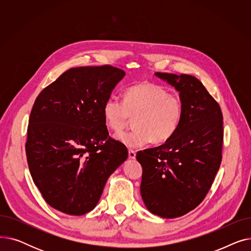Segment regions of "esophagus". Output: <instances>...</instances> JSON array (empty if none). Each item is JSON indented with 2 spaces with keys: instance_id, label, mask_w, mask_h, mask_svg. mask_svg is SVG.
<instances>
[{
  "instance_id": "34e87169",
  "label": "esophagus",
  "mask_w": 251,
  "mask_h": 251,
  "mask_svg": "<svg viewBox=\"0 0 251 251\" xmlns=\"http://www.w3.org/2000/svg\"><path fill=\"white\" fill-rule=\"evenodd\" d=\"M128 155H129V157H130L131 160H134L135 157H136V152H135L134 151L129 150V151H128Z\"/></svg>"
}]
</instances>
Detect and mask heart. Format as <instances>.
I'll return each instance as SVG.
<instances>
[{"label":"heart","mask_w":251,"mask_h":251,"mask_svg":"<svg viewBox=\"0 0 251 251\" xmlns=\"http://www.w3.org/2000/svg\"><path fill=\"white\" fill-rule=\"evenodd\" d=\"M183 116L182 98L152 82L130 86L123 100L111 97L102 107L104 124L115 134L122 132L135 117V129L118 136V140L130 149L144 147L151 140L156 144L167 142L177 133Z\"/></svg>","instance_id":"heart-1"}]
</instances>
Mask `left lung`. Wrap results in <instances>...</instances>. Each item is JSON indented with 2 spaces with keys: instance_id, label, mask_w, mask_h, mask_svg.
Masks as SVG:
<instances>
[{
  "instance_id": "obj_1",
  "label": "left lung",
  "mask_w": 251,
  "mask_h": 251,
  "mask_svg": "<svg viewBox=\"0 0 251 251\" xmlns=\"http://www.w3.org/2000/svg\"><path fill=\"white\" fill-rule=\"evenodd\" d=\"M179 91L184 116L177 133L162 146L140 151V193L150 212L166 219L186 215L207 194L222 162L223 114L194 76L156 72Z\"/></svg>"
}]
</instances>
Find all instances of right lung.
Wrapping results in <instances>:
<instances>
[{"instance_id":"right-lung-1","label":"right lung","mask_w":251,"mask_h":251,"mask_svg":"<svg viewBox=\"0 0 251 251\" xmlns=\"http://www.w3.org/2000/svg\"><path fill=\"white\" fill-rule=\"evenodd\" d=\"M125 72L110 65L64 72L36 98L25 144L32 180L60 212L81 216L99 202L108 178L128 156L109 136L102 107Z\"/></svg>"}]
</instances>
